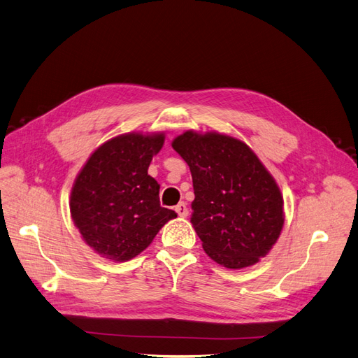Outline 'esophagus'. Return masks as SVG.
<instances>
[{"instance_id":"obj_1","label":"esophagus","mask_w":358,"mask_h":358,"mask_svg":"<svg viewBox=\"0 0 358 358\" xmlns=\"http://www.w3.org/2000/svg\"><path fill=\"white\" fill-rule=\"evenodd\" d=\"M176 213L178 214V217H181V218H186V217H187V214H189V209H187L186 203H184V202H180V203L176 206Z\"/></svg>"}]
</instances>
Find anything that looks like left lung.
Segmentation results:
<instances>
[{
    "mask_svg": "<svg viewBox=\"0 0 358 358\" xmlns=\"http://www.w3.org/2000/svg\"><path fill=\"white\" fill-rule=\"evenodd\" d=\"M172 148L192 172L190 221L208 257L231 270L266 257L285 224L283 194L254 150L236 137L193 129Z\"/></svg>",
    "mask_w": 358,
    "mask_h": 358,
    "instance_id": "8db88e82",
    "label": "left lung"
}]
</instances>
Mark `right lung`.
Wrapping results in <instances>:
<instances>
[{"label": "right lung", "mask_w": 358, "mask_h": 358, "mask_svg": "<svg viewBox=\"0 0 358 358\" xmlns=\"http://www.w3.org/2000/svg\"><path fill=\"white\" fill-rule=\"evenodd\" d=\"M165 143L164 132H127L91 153L71 190V217L84 242L100 257L129 261L176 218L159 203L157 181L148 174Z\"/></svg>", "instance_id": "1"}]
</instances>
